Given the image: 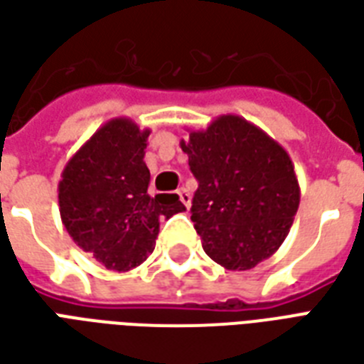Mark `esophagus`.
Masks as SVG:
<instances>
[{"mask_svg": "<svg viewBox=\"0 0 364 364\" xmlns=\"http://www.w3.org/2000/svg\"><path fill=\"white\" fill-rule=\"evenodd\" d=\"M177 195H179V200H181L183 205H185V206H187V208H189V206H191V195H189V191L183 189V187H181V189L177 191Z\"/></svg>", "mask_w": 364, "mask_h": 364, "instance_id": "obj_1", "label": "esophagus"}]
</instances>
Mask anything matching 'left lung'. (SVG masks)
<instances>
[{"instance_id":"obj_1","label":"left lung","mask_w":364,"mask_h":364,"mask_svg":"<svg viewBox=\"0 0 364 364\" xmlns=\"http://www.w3.org/2000/svg\"><path fill=\"white\" fill-rule=\"evenodd\" d=\"M197 177L191 220L206 255L230 271L271 257L300 205L292 159L281 144L237 114H220L181 140Z\"/></svg>"}]
</instances>
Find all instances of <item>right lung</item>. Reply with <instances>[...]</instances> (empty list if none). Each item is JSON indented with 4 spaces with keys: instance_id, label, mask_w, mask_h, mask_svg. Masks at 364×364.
Segmentation results:
<instances>
[{
    "instance_id": "obj_1",
    "label": "right lung",
    "mask_w": 364,
    "mask_h": 364,
    "mask_svg": "<svg viewBox=\"0 0 364 364\" xmlns=\"http://www.w3.org/2000/svg\"><path fill=\"white\" fill-rule=\"evenodd\" d=\"M148 136L134 120L111 119L70 158L58 183L60 216L70 237L117 273L148 259L159 220L185 210L177 195H148Z\"/></svg>"
}]
</instances>
